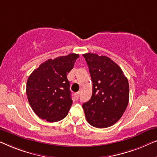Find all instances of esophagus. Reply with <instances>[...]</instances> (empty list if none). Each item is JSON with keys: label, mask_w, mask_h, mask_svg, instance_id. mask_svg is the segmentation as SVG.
I'll return each mask as SVG.
<instances>
[{"label": "esophagus", "mask_w": 157, "mask_h": 157, "mask_svg": "<svg viewBox=\"0 0 157 157\" xmlns=\"http://www.w3.org/2000/svg\"><path fill=\"white\" fill-rule=\"evenodd\" d=\"M79 94H80V92H76V93H75V98L77 99V100H78L79 99Z\"/></svg>", "instance_id": "obj_1"}]
</instances>
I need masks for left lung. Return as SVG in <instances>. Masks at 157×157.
<instances>
[{
	"mask_svg": "<svg viewBox=\"0 0 157 157\" xmlns=\"http://www.w3.org/2000/svg\"><path fill=\"white\" fill-rule=\"evenodd\" d=\"M92 82L91 99L82 105L86 120L97 128H106L122 117L128 105V79L120 66L105 56L83 54Z\"/></svg>",
	"mask_w": 157,
	"mask_h": 157,
	"instance_id": "8db88e82",
	"label": "left lung"
}]
</instances>
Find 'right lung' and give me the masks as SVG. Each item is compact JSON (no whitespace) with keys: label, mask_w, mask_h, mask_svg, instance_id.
I'll return each instance as SVG.
<instances>
[{"label":"right lung","mask_w":157,"mask_h":157,"mask_svg":"<svg viewBox=\"0 0 157 157\" xmlns=\"http://www.w3.org/2000/svg\"><path fill=\"white\" fill-rule=\"evenodd\" d=\"M78 54L71 53L42 63L30 74L26 85L30 105L40 118L50 122L67 115L72 100L67 78Z\"/></svg>","instance_id":"obj_1"}]
</instances>
